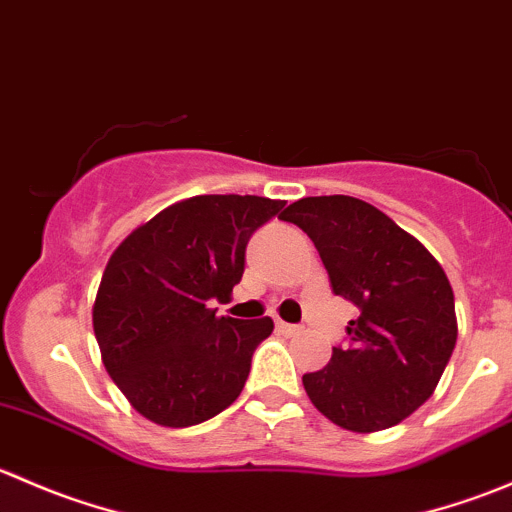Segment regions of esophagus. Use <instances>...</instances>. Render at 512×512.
<instances>
[{
  "instance_id": "obj_1",
  "label": "esophagus",
  "mask_w": 512,
  "mask_h": 512,
  "mask_svg": "<svg viewBox=\"0 0 512 512\" xmlns=\"http://www.w3.org/2000/svg\"><path fill=\"white\" fill-rule=\"evenodd\" d=\"M277 332H282V334H287V337H294V334H299L302 332V327H297V324H287V322H277Z\"/></svg>"
}]
</instances>
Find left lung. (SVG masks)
Masks as SVG:
<instances>
[{
    "mask_svg": "<svg viewBox=\"0 0 512 512\" xmlns=\"http://www.w3.org/2000/svg\"><path fill=\"white\" fill-rule=\"evenodd\" d=\"M312 237L334 294L359 307L349 344L302 376L309 401L354 433L396 426L431 399L458 337L436 257L389 215L352 195H319L280 215Z\"/></svg>",
    "mask_w": 512,
    "mask_h": 512,
    "instance_id": "8db88e82",
    "label": "left lung"
}]
</instances>
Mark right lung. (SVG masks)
Here are the masks:
<instances>
[{"mask_svg": "<svg viewBox=\"0 0 512 512\" xmlns=\"http://www.w3.org/2000/svg\"><path fill=\"white\" fill-rule=\"evenodd\" d=\"M285 208L257 195H195L138 225L108 257L94 302L103 366L148 421L185 428L240 396L270 317H215L245 272L252 232Z\"/></svg>", "mask_w": 512, "mask_h": 512, "instance_id": "add662e5", "label": "right lung"}]
</instances>
